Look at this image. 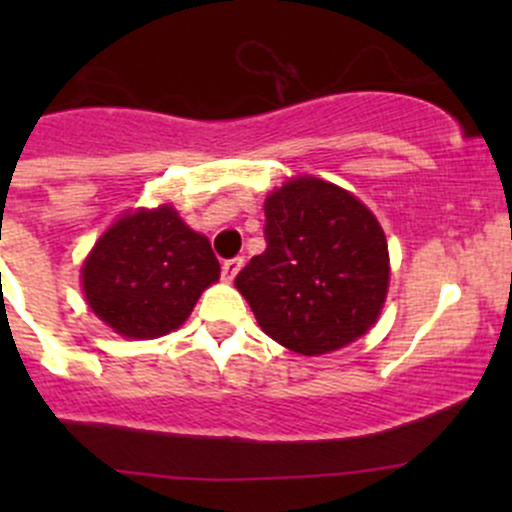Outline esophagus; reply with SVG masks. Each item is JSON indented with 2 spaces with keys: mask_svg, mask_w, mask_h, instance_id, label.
I'll return each instance as SVG.
<instances>
[{
  "mask_svg": "<svg viewBox=\"0 0 512 512\" xmlns=\"http://www.w3.org/2000/svg\"><path fill=\"white\" fill-rule=\"evenodd\" d=\"M242 265H245V260H242V257H230V260H225L223 262V280H227V282L235 280V275L242 270Z\"/></svg>",
  "mask_w": 512,
  "mask_h": 512,
  "instance_id": "esophagus-1",
  "label": "esophagus"
}]
</instances>
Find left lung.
Wrapping results in <instances>:
<instances>
[{"label": "left lung", "instance_id": "obj_1", "mask_svg": "<svg viewBox=\"0 0 512 512\" xmlns=\"http://www.w3.org/2000/svg\"><path fill=\"white\" fill-rule=\"evenodd\" d=\"M265 242L235 287L267 337L317 356L376 322L389 250L381 225L354 195L319 178L289 180L265 203Z\"/></svg>", "mask_w": 512, "mask_h": 512}]
</instances>
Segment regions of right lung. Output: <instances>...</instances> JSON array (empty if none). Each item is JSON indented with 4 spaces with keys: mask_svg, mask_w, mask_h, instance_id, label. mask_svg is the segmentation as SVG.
Listing matches in <instances>:
<instances>
[{
    "mask_svg": "<svg viewBox=\"0 0 512 512\" xmlns=\"http://www.w3.org/2000/svg\"><path fill=\"white\" fill-rule=\"evenodd\" d=\"M91 309L123 337L156 339L188 319L205 287L220 277L208 237L190 230L170 205L118 220L84 262Z\"/></svg>",
    "mask_w": 512,
    "mask_h": 512,
    "instance_id": "obj_1",
    "label": "right lung"
}]
</instances>
